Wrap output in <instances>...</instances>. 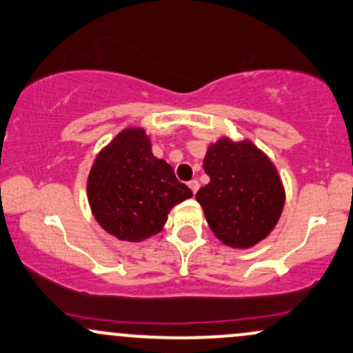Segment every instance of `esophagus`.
<instances>
[{
    "label": "esophagus",
    "instance_id": "34e87169",
    "mask_svg": "<svg viewBox=\"0 0 353 353\" xmlns=\"http://www.w3.org/2000/svg\"><path fill=\"white\" fill-rule=\"evenodd\" d=\"M189 188H190V190H192V194H196L197 189H199V182H197L196 179H192L189 182Z\"/></svg>",
    "mask_w": 353,
    "mask_h": 353
}]
</instances>
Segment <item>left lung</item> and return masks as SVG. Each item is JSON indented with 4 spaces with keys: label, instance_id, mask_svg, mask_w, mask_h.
<instances>
[{
    "label": "left lung",
    "instance_id": "obj_1",
    "mask_svg": "<svg viewBox=\"0 0 353 353\" xmlns=\"http://www.w3.org/2000/svg\"><path fill=\"white\" fill-rule=\"evenodd\" d=\"M209 184L197 190L210 230L225 245L247 249L275 228L285 194L277 169L249 141L219 139L204 157Z\"/></svg>",
    "mask_w": 353,
    "mask_h": 353
}]
</instances>
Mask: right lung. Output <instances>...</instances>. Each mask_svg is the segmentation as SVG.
Masks as SVG:
<instances>
[{"label": "right lung", "mask_w": 353, "mask_h": 353, "mask_svg": "<svg viewBox=\"0 0 353 353\" xmlns=\"http://www.w3.org/2000/svg\"><path fill=\"white\" fill-rule=\"evenodd\" d=\"M92 214L106 232L141 242L164 228L174 205L192 197L165 161L154 157L144 129L129 128L96 157L88 179Z\"/></svg>", "instance_id": "obj_1"}]
</instances>
